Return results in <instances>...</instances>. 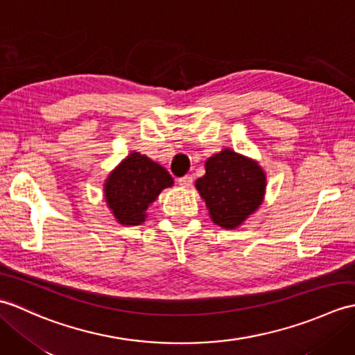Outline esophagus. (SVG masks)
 Instances as JSON below:
<instances>
[{
  "label": "esophagus",
  "instance_id": "34e87169",
  "mask_svg": "<svg viewBox=\"0 0 355 355\" xmlns=\"http://www.w3.org/2000/svg\"><path fill=\"white\" fill-rule=\"evenodd\" d=\"M193 183V177L192 175H184L178 180V184L183 186V187H191Z\"/></svg>",
  "mask_w": 355,
  "mask_h": 355
}]
</instances>
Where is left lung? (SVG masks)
Returning <instances> with one entry per match:
<instances>
[{"label": "left lung", "instance_id": "8db88e82", "mask_svg": "<svg viewBox=\"0 0 355 355\" xmlns=\"http://www.w3.org/2000/svg\"><path fill=\"white\" fill-rule=\"evenodd\" d=\"M266 186L261 166L232 149L209 157L206 173L195 182L212 221L227 230L239 227L258 210Z\"/></svg>", "mask_w": 355, "mask_h": 355}]
</instances>
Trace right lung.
<instances>
[{
	"label": "right lung",
	"instance_id": "right-lung-1",
	"mask_svg": "<svg viewBox=\"0 0 355 355\" xmlns=\"http://www.w3.org/2000/svg\"><path fill=\"white\" fill-rule=\"evenodd\" d=\"M173 180L163 166L140 153H131L105 182V201L117 223L139 225L146 210Z\"/></svg>",
	"mask_w": 355,
	"mask_h": 355
}]
</instances>
